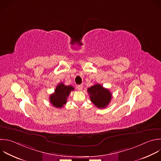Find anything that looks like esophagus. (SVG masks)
<instances>
[{
  "label": "esophagus",
  "instance_id": "esophagus-1",
  "mask_svg": "<svg viewBox=\"0 0 161 161\" xmlns=\"http://www.w3.org/2000/svg\"><path fill=\"white\" fill-rule=\"evenodd\" d=\"M77 88L78 90H81L83 88V85H77Z\"/></svg>",
  "mask_w": 161,
  "mask_h": 161
}]
</instances>
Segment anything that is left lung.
<instances>
[{"label": "left lung", "instance_id": "8db88e82", "mask_svg": "<svg viewBox=\"0 0 161 161\" xmlns=\"http://www.w3.org/2000/svg\"><path fill=\"white\" fill-rule=\"evenodd\" d=\"M88 93L92 102L98 108H106L111 102L112 94L110 91L100 84H95L88 88Z\"/></svg>", "mask_w": 161, "mask_h": 161}]
</instances>
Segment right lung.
I'll list each match as a JSON object with an SVG mask.
<instances>
[{
  "label": "right lung",
  "mask_w": 161,
  "mask_h": 161,
  "mask_svg": "<svg viewBox=\"0 0 161 161\" xmlns=\"http://www.w3.org/2000/svg\"><path fill=\"white\" fill-rule=\"evenodd\" d=\"M74 90L72 86H66L64 83H61L57 86L54 93L50 95V102L53 107L56 108H62L66 103L67 98L71 92Z\"/></svg>",
  "instance_id": "right-lung-1"
}]
</instances>
